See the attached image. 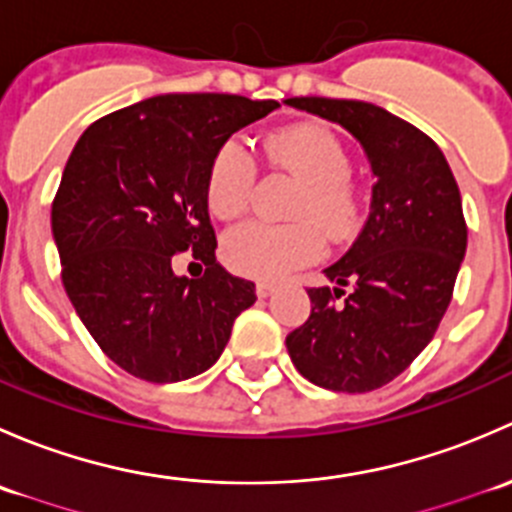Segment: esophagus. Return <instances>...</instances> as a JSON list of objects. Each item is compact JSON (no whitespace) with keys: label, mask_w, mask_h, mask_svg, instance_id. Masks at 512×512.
Masks as SVG:
<instances>
[{"label":"esophagus","mask_w":512,"mask_h":512,"mask_svg":"<svg viewBox=\"0 0 512 512\" xmlns=\"http://www.w3.org/2000/svg\"><path fill=\"white\" fill-rule=\"evenodd\" d=\"M255 292H257V297H260V299L270 297V294L275 292V282H257Z\"/></svg>","instance_id":"34e87169"}]
</instances>
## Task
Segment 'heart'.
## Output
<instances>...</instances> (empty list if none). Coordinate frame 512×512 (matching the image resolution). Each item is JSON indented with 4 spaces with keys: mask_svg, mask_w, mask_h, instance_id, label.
I'll use <instances>...</instances> for the list:
<instances>
[{
    "mask_svg": "<svg viewBox=\"0 0 512 512\" xmlns=\"http://www.w3.org/2000/svg\"><path fill=\"white\" fill-rule=\"evenodd\" d=\"M272 163L299 180L289 205L294 223L247 220L225 232V265L252 280H277L319 260L322 235L332 242L352 237L361 220V195L349 175V153L329 128L302 123L272 133L267 141ZM257 165L237 138L215 151L205 180L208 208L218 218H235L247 208Z\"/></svg>",
    "mask_w": 512,
    "mask_h": 512,
    "instance_id": "1",
    "label": "heart"
}]
</instances>
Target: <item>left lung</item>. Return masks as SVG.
<instances>
[{
    "label": "left lung",
    "mask_w": 512,
    "mask_h": 512,
    "mask_svg": "<svg viewBox=\"0 0 512 512\" xmlns=\"http://www.w3.org/2000/svg\"><path fill=\"white\" fill-rule=\"evenodd\" d=\"M361 143L376 183L364 230L309 287L312 314L287 352L312 384L381 389L426 349L451 304L468 245L461 193L441 148L386 108L347 98H287Z\"/></svg>",
    "instance_id": "left-lung-1"
}]
</instances>
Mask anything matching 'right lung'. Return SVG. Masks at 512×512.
<instances>
[{"label":"right lung","instance_id":"1","mask_svg":"<svg viewBox=\"0 0 512 512\" xmlns=\"http://www.w3.org/2000/svg\"><path fill=\"white\" fill-rule=\"evenodd\" d=\"M280 108L230 94H163L98 118L51 205L61 280L103 354L153 384L193 379L223 354L255 285L215 260L205 180L215 151ZM194 250L198 281L172 260Z\"/></svg>","mask_w":512,"mask_h":512}]
</instances>
